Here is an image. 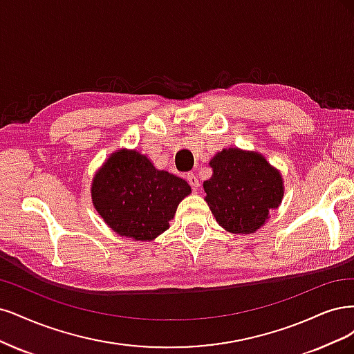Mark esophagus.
I'll return each instance as SVG.
<instances>
[{"instance_id":"obj_1","label":"esophagus","mask_w":354,"mask_h":354,"mask_svg":"<svg viewBox=\"0 0 354 354\" xmlns=\"http://www.w3.org/2000/svg\"><path fill=\"white\" fill-rule=\"evenodd\" d=\"M187 180H188V184L192 188H198L200 187V180H198V176L196 174H188L187 175Z\"/></svg>"}]
</instances>
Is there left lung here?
Wrapping results in <instances>:
<instances>
[{
    "instance_id": "obj_1",
    "label": "left lung",
    "mask_w": 354,
    "mask_h": 354,
    "mask_svg": "<svg viewBox=\"0 0 354 354\" xmlns=\"http://www.w3.org/2000/svg\"><path fill=\"white\" fill-rule=\"evenodd\" d=\"M210 166L213 175L203 187L216 222L232 234L256 232L281 204V174L261 154L238 148L218 153Z\"/></svg>"
}]
</instances>
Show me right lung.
Wrapping results in <instances>:
<instances>
[{
    "label": "right lung",
    "instance_id": "obj_1",
    "mask_svg": "<svg viewBox=\"0 0 354 354\" xmlns=\"http://www.w3.org/2000/svg\"><path fill=\"white\" fill-rule=\"evenodd\" d=\"M91 192L97 212L113 231L150 241L167 230L191 187L176 175L157 170L138 151L122 150L98 170Z\"/></svg>",
    "mask_w": 354,
    "mask_h": 354
}]
</instances>
